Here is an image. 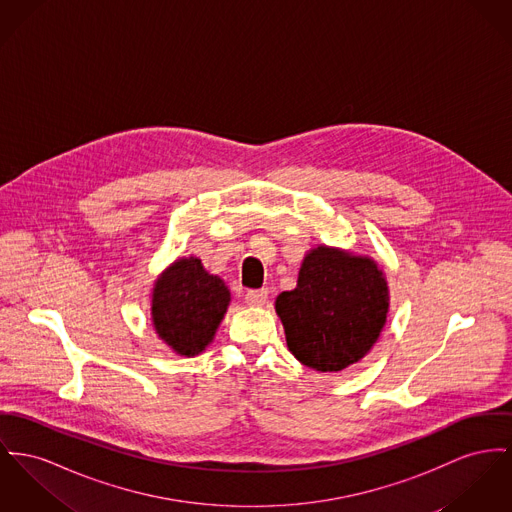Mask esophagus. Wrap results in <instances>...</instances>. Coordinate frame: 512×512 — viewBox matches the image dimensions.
Wrapping results in <instances>:
<instances>
[{
  "instance_id": "1",
  "label": "esophagus",
  "mask_w": 512,
  "mask_h": 512,
  "mask_svg": "<svg viewBox=\"0 0 512 512\" xmlns=\"http://www.w3.org/2000/svg\"><path fill=\"white\" fill-rule=\"evenodd\" d=\"M246 303L252 305V307H262L266 305L268 301V289H250L246 295H244Z\"/></svg>"
}]
</instances>
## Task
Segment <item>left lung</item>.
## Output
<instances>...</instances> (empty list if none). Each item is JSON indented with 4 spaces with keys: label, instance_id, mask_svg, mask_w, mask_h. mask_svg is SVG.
Here are the masks:
<instances>
[{
    "label": "left lung",
    "instance_id": "1",
    "mask_svg": "<svg viewBox=\"0 0 512 512\" xmlns=\"http://www.w3.org/2000/svg\"><path fill=\"white\" fill-rule=\"evenodd\" d=\"M275 310L289 351L310 369L332 373L363 359L375 345L388 312V287L371 258L314 248L293 291Z\"/></svg>",
    "mask_w": 512,
    "mask_h": 512
}]
</instances>
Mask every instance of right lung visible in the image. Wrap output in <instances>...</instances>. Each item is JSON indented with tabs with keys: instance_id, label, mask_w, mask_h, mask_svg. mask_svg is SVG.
<instances>
[{
	"instance_id": "right-lung-1",
	"label": "right lung",
	"mask_w": 512,
	"mask_h": 512,
	"mask_svg": "<svg viewBox=\"0 0 512 512\" xmlns=\"http://www.w3.org/2000/svg\"><path fill=\"white\" fill-rule=\"evenodd\" d=\"M229 301L225 283L205 272L198 258L178 260L153 291L155 330L176 353L196 355L213 340Z\"/></svg>"
}]
</instances>
